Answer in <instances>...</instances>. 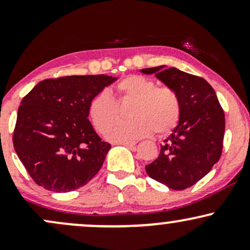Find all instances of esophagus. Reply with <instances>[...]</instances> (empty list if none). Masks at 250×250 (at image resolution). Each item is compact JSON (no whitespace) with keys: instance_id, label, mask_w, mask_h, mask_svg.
<instances>
[{"instance_id":"obj_1","label":"esophagus","mask_w":250,"mask_h":250,"mask_svg":"<svg viewBox=\"0 0 250 250\" xmlns=\"http://www.w3.org/2000/svg\"><path fill=\"white\" fill-rule=\"evenodd\" d=\"M120 145L125 146V147H129V148H133L135 147V145H136V142H120Z\"/></svg>"}]
</instances>
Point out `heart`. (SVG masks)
<instances>
[{
  "label": "heart",
  "mask_w": 250,
  "mask_h": 250,
  "mask_svg": "<svg viewBox=\"0 0 250 250\" xmlns=\"http://www.w3.org/2000/svg\"><path fill=\"white\" fill-rule=\"evenodd\" d=\"M120 100H134L130 107L133 120L117 121L105 136L113 142H129L156 134H167L180 119V101L168 87H156L154 81L140 75H129L116 84ZM89 117L94 127L104 131L116 120L117 103L108 90H101L89 102Z\"/></svg>",
  "instance_id": "heart-1"
}]
</instances>
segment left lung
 <instances>
[{"label":"left lung","mask_w":250,"mask_h":250,"mask_svg":"<svg viewBox=\"0 0 250 250\" xmlns=\"http://www.w3.org/2000/svg\"><path fill=\"white\" fill-rule=\"evenodd\" d=\"M146 75L173 89L180 101V119L154 162L146 166L151 179L174 190L195 185L220 160L225 136V113L205 79L167 65L145 68Z\"/></svg>","instance_id":"1"}]
</instances>
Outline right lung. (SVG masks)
Listing matches in <instances>:
<instances>
[{
    "label": "right lung",
    "instance_id": "obj_1",
    "mask_svg": "<svg viewBox=\"0 0 250 250\" xmlns=\"http://www.w3.org/2000/svg\"><path fill=\"white\" fill-rule=\"evenodd\" d=\"M116 80L103 74L48 79L23 97L13 143L37 185L68 193L99 173L111 146L88 120L89 102Z\"/></svg>",
    "mask_w": 250,
    "mask_h": 250
}]
</instances>
